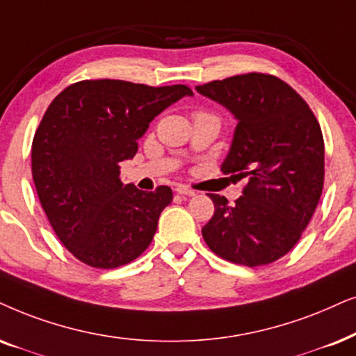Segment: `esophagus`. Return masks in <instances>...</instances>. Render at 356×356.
Masks as SVG:
<instances>
[{
    "label": "esophagus",
    "mask_w": 356,
    "mask_h": 356,
    "mask_svg": "<svg viewBox=\"0 0 356 356\" xmlns=\"http://www.w3.org/2000/svg\"><path fill=\"white\" fill-rule=\"evenodd\" d=\"M177 193H178V195H183V196H195L196 195L193 189H189L188 186H183V184L177 186Z\"/></svg>",
    "instance_id": "34e87169"
}]
</instances>
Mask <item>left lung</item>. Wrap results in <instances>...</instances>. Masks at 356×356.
<instances>
[{
    "label": "left lung",
    "instance_id": "left-lung-1",
    "mask_svg": "<svg viewBox=\"0 0 356 356\" xmlns=\"http://www.w3.org/2000/svg\"><path fill=\"white\" fill-rule=\"evenodd\" d=\"M237 121L220 170L245 178L230 206L209 195L214 216L202 227L207 247L224 260L260 266L301 238L324 186V138L306 101L280 78L247 73L196 86Z\"/></svg>",
    "mask_w": 356,
    "mask_h": 356
}]
</instances>
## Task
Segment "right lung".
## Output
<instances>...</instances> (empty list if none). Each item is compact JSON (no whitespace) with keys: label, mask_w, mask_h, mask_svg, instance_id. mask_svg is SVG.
<instances>
[{"label":"right lung","mask_w":356,"mask_h":356,"mask_svg":"<svg viewBox=\"0 0 356 356\" xmlns=\"http://www.w3.org/2000/svg\"><path fill=\"white\" fill-rule=\"evenodd\" d=\"M183 96H193L184 85L85 80L45 111L32 140V178L50 225L80 261L118 268L150 245L173 193L124 184L119 165L134 159L150 122Z\"/></svg>","instance_id":"1"}]
</instances>
